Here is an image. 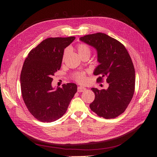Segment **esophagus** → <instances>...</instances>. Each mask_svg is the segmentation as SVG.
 Wrapping results in <instances>:
<instances>
[{
    "instance_id": "esophagus-1",
    "label": "esophagus",
    "mask_w": 157,
    "mask_h": 157,
    "mask_svg": "<svg viewBox=\"0 0 157 157\" xmlns=\"http://www.w3.org/2000/svg\"><path fill=\"white\" fill-rule=\"evenodd\" d=\"M86 90V88L82 87V86H78V89H77V91H78V92H82L85 91V90Z\"/></svg>"
}]
</instances>
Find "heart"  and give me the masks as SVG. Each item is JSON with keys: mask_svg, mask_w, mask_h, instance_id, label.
<instances>
[{"mask_svg": "<svg viewBox=\"0 0 157 157\" xmlns=\"http://www.w3.org/2000/svg\"><path fill=\"white\" fill-rule=\"evenodd\" d=\"M77 50H78L80 56H82L85 54L90 55V52H91V50H90V48H89V46L88 45H86V44H83V43L79 44L77 46ZM67 52H68V49H66L65 50L64 54H63V59L65 58V56L67 55ZM75 78L80 83H84L86 81V77H85L84 73H80L77 74V76H76Z\"/></svg>", "mask_w": 157, "mask_h": 157, "instance_id": "1", "label": "heart"}]
</instances>
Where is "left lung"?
Segmentation results:
<instances>
[{
    "label": "left lung",
    "mask_w": 157,
    "mask_h": 157,
    "mask_svg": "<svg viewBox=\"0 0 157 157\" xmlns=\"http://www.w3.org/2000/svg\"><path fill=\"white\" fill-rule=\"evenodd\" d=\"M80 40L96 50L98 65L95 75H100L97 81L106 77L107 89L92 88L95 94L91 110L99 117L114 118L124 113L134 96L135 69L124 46L116 39L102 33L85 35Z\"/></svg>",
    "instance_id": "1"
}]
</instances>
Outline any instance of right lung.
<instances>
[{
    "instance_id": "add662e5",
    "label": "right lung",
    "mask_w": 157,
    "mask_h": 157,
    "mask_svg": "<svg viewBox=\"0 0 157 157\" xmlns=\"http://www.w3.org/2000/svg\"><path fill=\"white\" fill-rule=\"evenodd\" d=\"M75 36L48 38L30 51L23 63L21 90L25 105L37 120L51 122L59 119L67 111L77 91L75 83L53 88L52 76L60 69L64 49Z\"/></svg>"
}]
</instances>
